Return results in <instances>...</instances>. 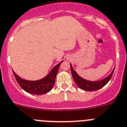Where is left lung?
<instances>
[{"label": "left lung", "mask_w": 127, "mask_h": 127, "mask_svg": "<svg viewBox=\"0 0 127 127\" xmlns=\"http://www.w3.org/2000/svg\"><path fill=\"white\" fill-rule=\"evenodd\" d=\"M70 68H71V74H72L73 80L75 82V83L77 84V86H79V88L82 89V90L88 91H96V90H100L102 88H103L104 86H105L108 83V82L111 79L114 70H113V71H112L111 74L108 77H107L106 78L103 79V80L93 82V81H89V80H85V79L81 78L80 76L78 75L76 71L73 69L71 64H70Z\"/></svg>", "instance_id": "left-lung-1"}]
</instances>
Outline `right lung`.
<instances>
[{
  "mask_svg": "<svg viewBox=\"0 0 127 127\" xmlns=\"http://www.w3.org/2000/svg\"><path fill=\"white\" fill-rule=\"evenodd\" d=\"M63 61L54 67L50 72L43 79L35 81H29L22 79L13 71L16 81L24 91L34 95H43L49 92L52 89L55 82L59 67Z\"/></svg>",
  "mask_w": 127,
  "mask_h": 127,
  "instance_id": "1",
  "label": "right lung"
}]
</instances>
